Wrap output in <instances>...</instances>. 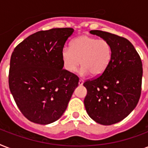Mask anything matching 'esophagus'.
I'll return each mask as SVG.
<instances>
[{
    "instance_id": "esophagus-1",
    "label": "esophagus",
    "mask_w": 148,
    "mask_h": 148,
    "mask_svg": "<svg viewBox=\"0 0 148 148\" xmlns=\"http://www.w3.org/2000/svg\"><path fill=\"white\" fill-rule=\"evenodd\" d=\"M83 83H84L83 80H82V79H80V80H79V81H78L79 85H82V84H83Z\"/></svg>"
}]
</instances>
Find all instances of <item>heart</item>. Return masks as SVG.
Wrapping results in <instances>:
<instances>
[{
	"label": "heart",
	"instance_id": "heart-1",
	"mask_svg": "<svg viewBox=\"0 0 148 148\" xmlns=\"http://www.w3.org/2000/svg\"><path fill=\"white\" fill-rule=\"evenodd\" d=\"M112 47L107 40L88 35L75 38L71 47H64L61 58L65 69L74 72L82 66L81 74L99 76L105 71L112 59Z\"/></svg>",
	"mask_w": 148,
	"mask_h": 148
}]
</instances>
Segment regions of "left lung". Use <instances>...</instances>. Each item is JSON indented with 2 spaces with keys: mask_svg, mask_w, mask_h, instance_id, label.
Wrapping results in <instances>:
<instances>
[{
  "mask_svg": "<svg viewBox=\"0 0 148 148\" xmlns=\"http://www.w3.org/2000/svg\"><path fill=\"white\" fill-rule=\"evenodd\" d=\"M109 41L112 59L103 74L83 85L87 89L84 103L90 118L103 125H111L124 119L140 99L142 83V62L127 39L105 31L94 30Z\"/></svg>",
  "mask_w": 148,
  "mask_h": 148,
  "instance_id": "left-lung-1",
  "label": "left lung"
}]
</instances>
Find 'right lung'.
I'll list each match as a JSON object with an SVG mask.
<instances>
[{
  "mask_svg": "<svg viewBox=\"0 0 148 148\" xmlns=\"http://www.w3.org/2000/svg\"><path fill=\"white\" fill-rule=\"evenodd\" d=\"M74 31L64 27L38 31L13 51L9 88L19 110L30 121L48 124L59 119L78 85V77L63 69L61 58Z\"/></svg>",
  "mask_w": 148,
  "mask_h": 148,
  "instance_id": "add662e5",
  "label": "right lung"
}]
</instances>
